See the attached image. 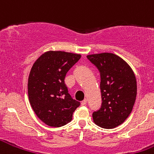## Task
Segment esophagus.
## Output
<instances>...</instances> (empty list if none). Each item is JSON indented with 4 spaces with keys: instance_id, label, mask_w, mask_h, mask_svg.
I'll return each instance as SVG.
<instances>
[{
    "instance_id": "obj_1",
    "label": "esophagus",
    "mask_w": 154,
    "mask_h": 154,
    "mask_svg": "<svg viewBox=\"0 0 154 154\" xmlns=\"http://www.w3.org/2000/svg\"><path fill=\"white\" fill-rule=\"evenodd\" d=\"M86 103H87V100H86V99H85L84 100H82V101L81 105L82 106H85V105H86Z\"/></svg>"
}]
</instances>
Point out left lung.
<instances>
[{"mask_svg": "<svg viewBox=\"0 0 154 154\" xmlns=\"http://www.w3.org/2000/svg\"><path fill=\"white\" fill-rule=\"evenodd\" d=\"M100 73L102 105L92 113L94 123L112 129L124 122L132 112L137 97V80L131 68L112 53L87 55Z\"/></svg>", "mask_w": 154, "mask_h": 154, "instance_id": "8db88e82", "label": "left lung"}]
</instances>
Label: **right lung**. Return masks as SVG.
<instances>
[{"label":"right lung","mask_w":154,"mask_h":154,"mask_svg":"<svg viewBox=\"0 0 154 154\" xmlns=\"http://www.w3.org/2000/svg\"><path fill=\"white\" fill-rule=\"evenodd\" d=\"M81 55L65 51H47L34 63L28 77L31 106L46 125L60 127L72 119L80 103L72 99L65 83V75Z\"/></svg>","instance_id":"1"}]
</instances>
